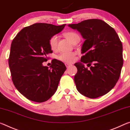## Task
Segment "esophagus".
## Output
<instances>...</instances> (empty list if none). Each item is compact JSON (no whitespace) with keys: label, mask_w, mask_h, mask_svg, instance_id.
Returning <instances> with one entry per match:
<instances>
[{"label":"esophagus","mask_w":130,"mask_h":130,"mask_svg":"<svg viewBox=\"0 0 130 130\" xmlns=\"http://www.w3.org/2000/svg\"><path fill=\"white\" fill-rule=\"evenodd\" d=\"M65 65H66V67H69L70 66H72L71 64L69 63H65Z\"/></svg>","instance_id":"1"}]
</instances>
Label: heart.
I'll list each match as a JSON object with an SVG mask.
<instances>
[{"instance_id": "b5f03b06", "label": "heart", "mask_w": 130, "mask_h": 130, "mask_svg": "<svg viewBox=\"0 0 130 130\" xmlns=\"http://www.w3.org/2000/svg\"><path fill=\"white\" fill-rule=\"evenodd\" d=\"M65 36L69 39L72 43L77 40H80L79 36L74 31H68L65 33ZM57 42H58V36L54 35L52 36L49 40V45L51 48L54 50L57 48ZM75 53L71 52H61L58 56L57 59L61 61L67 63H72L75 60Z\"/></svg>"}]
</instances>
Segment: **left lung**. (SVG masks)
<instances>
[{
    "instance_id": "8db88e82",
    "label": "left lung",
    "mask_w": 130,
    "mask_h": 130,
    "mask_svg": "<svg viewBox=\"0 0 130 130\" xmlns=\"http://www.w3.org/2000/svg\"><path fill=\"white\" fill-rule=\"evenodd\" d=\"M69 26L80 33L82 44L80 62L74 64L76 89L80 94L95 99L113 88L120 77L123 64V46L113 27L98 19L85 20ZM87 64L89 69L84 67Z\"/></svg>"
}]
</instances>
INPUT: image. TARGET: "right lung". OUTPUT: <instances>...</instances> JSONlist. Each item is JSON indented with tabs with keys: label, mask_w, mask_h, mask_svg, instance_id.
Returning a JSON list of instances; mask_svg holds the SVG:
<instances>
[{
	"label": "right lung",
	"mask_w": 130,
	"mask_h": 130,
	"mask_svg": "<svg viewBox=\"0 0 130 130\" xmlns=\"http://www.w3.org/2000/svg\"><path fill=\"white\" fill-rule=\"evenodd\" d=\"M66 26L36 23L22 29L12 40L8 59L12 82L29 100L42 103L55 94L66 70L62 61L52 60L49 69L42 63L52 53L49 45L52 36Z\"/></svg>",
	"instance_id": "right-lung-1"
}]
</instances>
